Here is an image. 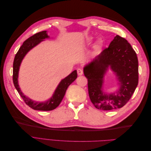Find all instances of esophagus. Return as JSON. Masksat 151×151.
Returning a JSON list of instances; mask_svg holds the SVG:
<instances>
[{"instance_id": "obj_1", "label": "esophagus", "mask_w": 151, "mask_h": 151, "mask_svg": "<svg viewBox=\"0 0 151 151\" xmlns=\"http://www.w3.org/2000/svg\"><path fill=\"white\" fill-rule=\"evenodd\" d=\"M77 74L79 76H82L83 74V70L81 69V68H78V69L77 70Z\"/></svg>"}]
</instances>
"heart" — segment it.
<instances>
[{"instance_id": "b5f03b06", "label": "heart", "mask_w": 151, "mask_h": 151, "mask_svg": "<svg viewBox=\"0 0 151 151\" xmlns=\"http://www.w3.org/2000/svg\"><path fill=\"white\" fill-rule=\"evenodd\" d=\"M99 45H100V43H98V46H99Z\"/></svg>"}]
</instances>
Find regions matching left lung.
I'll return each instance as SVG.
<instances>
[{
  "instance_id": "left-lung-1",
  "label": "left lung",
  "mask_w": 151,
  "mask_h": 151,
  "mask_svg": "<svg viewBox=\"0 0 151 151\" xmlns=\"http://www.w3.org/2000/svg\"><path fill=\"white\" fill-rule=\"evenodd\" d=\"M109 66L119 77L121 89L116 94L107 95L101 88ZM84 74L88 79L90 99L96 108L106 111L120 108L129 101L138 85V58L127 40L117 35L108 47L84 68Z\"/></svg>"
}]
</instances>
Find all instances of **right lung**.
I'll use <instances>...</instances> for the list:
<instances>
[{
    "mask_svg": "<svg viewBox=\"0 0 151 151\" xmlns=\"http://www.w3.org/2000/svg\"><path fill=\"white\" fill-rule=\"evenodd\" d=\"M46 38H48V36L47 34V31H43L35 34L34 35L31 36V37L27 39L23 43V44L22 45V46L19 48L18 52L16 54L14 60L13 62L12 80L14 85L17 92L19 93L22 99L24 100V103L32 109H35V110L40 111H51L55 109L60 104L62 99L64 97L68 87L76 80L77 77V71L74 70L70 74L65 77V79L62 80L55 91L52 98L45 103L34 102L31 99L26 98L22 93L17 83L18 72H19V68L21 61L25 56V55L31 48H33L36 45H37L39 43L43 41V39Z\"/></svg>",
    "mask_w": 151,
    "mask_h": 151,
    "instance_id": "right-lung-1",
    "label": "right lung"
}]
</instances>
